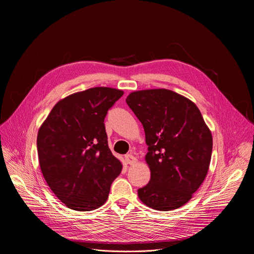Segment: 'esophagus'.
I'll return each mask as SVG.
<instances>
[{"instance_id":"34e87169","label":"esophagus","mask_w":254,"mask_h":254,"mask_svg":"<svg viewBox=\"0 0 254 254\" xmlns=\"http://www.w3.org/2000/svg\"><path fill=\"white\" fill-rule=\"evenodd\" d=\"M125 162L127 163V164H128V165H134V164H136V162H137V158L132 155V154H127L126 156H125Z\"/></svg>"}]
</instances>
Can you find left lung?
Wrapping results in <instances>:
<instances>
[{
  "mask_svg": "<svg viewBox=\"0 0 254 254\" xmlns=\"http://www.w3.org/2000/svg\"><path fill=\"white\" fill-rule=\"evenodd\" d=\"M127 104L143 125L151 177L138 190L141 201L170 211L188 203L208 173L212 135L190 100L169 89L134 91Z\"/></svg>",
  "mask_w": 254,
  "mask_h": 254,
  "instance_id": "8db88e82",
  "label": "left lung"
}]
</instances>
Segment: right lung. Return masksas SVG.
Returning <instances> with one entry per match:
<instances>
[{
	"instance_id": "1",
	"label": "right lung",
	"mask_w": 254,
	"mask_h": 254,
	"mask_svg": "<svg viewBox=\"0 0 254 254\" xmlns=\"http://www.w3.org/2000/svg\"><path fill=\"white\" fill-rule=\"evenodd\" d=\"M124 91L93 87L61 100L39 128V164L50 190L76 211L98 209L123 166L112 154L104 120Z\"/></svg>"
}]
</instances>
